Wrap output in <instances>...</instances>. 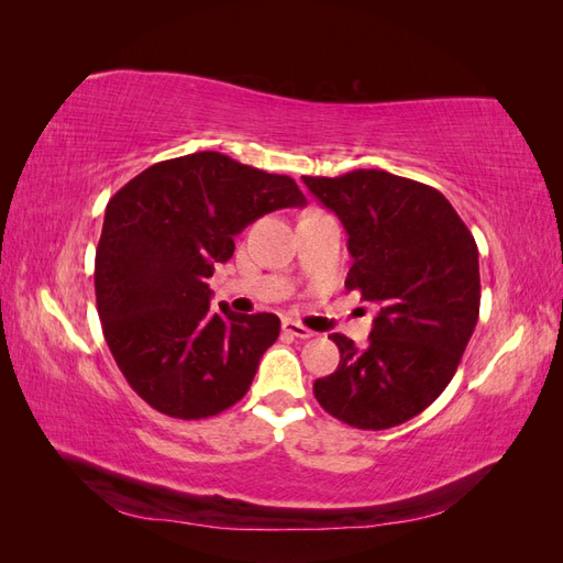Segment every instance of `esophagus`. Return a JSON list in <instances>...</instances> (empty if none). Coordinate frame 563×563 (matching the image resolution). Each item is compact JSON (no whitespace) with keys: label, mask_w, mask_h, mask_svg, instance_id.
Segmentation results:
<instances>
[{"label":"esophagus","mask_w":563,"mask_h":563,"mask_svg":"<svg viewBox=\"0 0 563 563\" xmlns=\"http://www.w3.org/2000/svg\"><path fill=\"white\" fill-rule=\"evenodd\" d=\"M282 329H284V333H288L291 338H300V340H308V338L314 335V331H310L308 327H302V323H298L294 319H284Z\"/></svg>","instance_id":"esophagus-1"}]
</instances>
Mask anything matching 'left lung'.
<instances>
[{
	"instance_id": "left-lung-1",
	"label": "left lung",
	"mask_w": 563,
	"mask_h": 563,
	"mask_svg": "<svg viewBox=\"0 0 563 563\" xmlns=\"http://www.w3.org/2000/svg\"><path fill=\"white\" fill-rule=\"evenodd\" d=\"M347 232V291L380 312L364 347L331 340L340 364L314 380L333 418L387 430L422 413L446 389L479 319V251L449 199L378 168L338 178L302 176Z\"/></svg>"
}]
</instances>
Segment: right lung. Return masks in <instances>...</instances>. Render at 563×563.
<instances>
[{
    "mask_svg": "<svg viewBox=\"0 0 563 563\" xmlns=\"http://www.w3.org/2000/svg\"><path fill=\"white\" fill-rule=\"evenodd\" d=\"M308 199L294 178L220 152L152 164L106 209L96 249V302L106 343L135 395L155 411L199 420L240 401L279 317L211 310L209 277L253 220Z\"/></svg>",
    "mask_w": 563,
    "mask_h": 563,
    "instance_id": "1",
    "label": "right lung"
}]
</instances>
